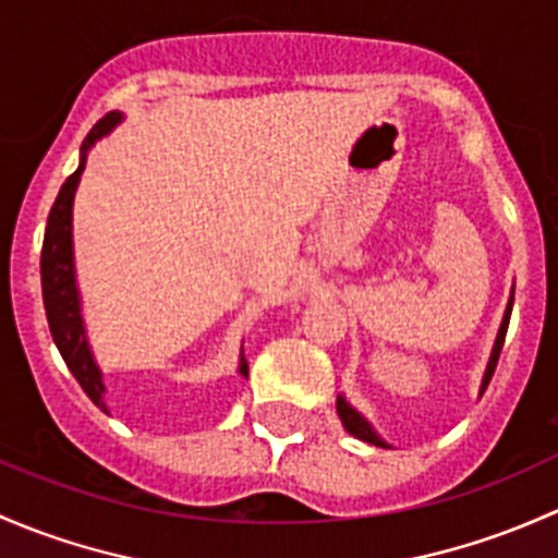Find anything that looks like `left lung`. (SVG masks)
I'll use <instances>...</instances> for the list:
<instances>
[{
    "label": "left lung",
    "mask_w": 558,
    "mask_h": 558,
    "mask_svg": "<svg viewBox=\"0 0 558 558\" xmlns=\"http://www.w3.org/2000/svg\"><path fill=\"white\" fill-rule=\"evenodd\" d=\"M510 312H513V295H510L508 308H505V317H502V325H499L497 341H494V349H492L489 365H486L484 381H481V392H486V387H489V381H492V376H494V367H497L499 352H502V343H505V332H508ZM336 411H338V416H341V424H343V427H347V433H349V435H354V438L365 440V444H373V446H381V449H389V444H384V440L378 438V433H376V429L371 427V422H367V418L363 416V413L354 411V408L347 403V398H343V395H338V400H336Z\"/></svg>",
    "instance_id": "obj_1"
}]
</instances>
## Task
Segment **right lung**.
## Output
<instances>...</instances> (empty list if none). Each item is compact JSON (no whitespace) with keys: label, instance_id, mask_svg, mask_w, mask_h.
Here are the masks:
<instances>
[{"label":"right lung","instance_id":"add662e5","mask_svg":"<svg viewBox=\"0 0 558 558\" xmlns=\"http://www.w3.org/2000/svg\"><path fill=\"white\" fill-rule=\"evenodd\" d=\"M123 120L120 112H109L99 123L90 129V134L85 136L83 147H80V166L74 174L66 177V182L61 185L59 195H56V204L48 215V228H45V241H43V260H39V274H43V301H45V314H48L50 336H53L56 347H59L61 357L72 376L77 378V384L83 387V392L94 400L101 411H107L105 403V381H101V371L96 365L94 352L88 347V336H85V322L83 312H80V290H77V277H74V250H72V204H74V191L80 185V174L85 169V158L88 150L107 136L114 125ZM239 373L246 376V363H244V349H241V363Z\"/></svg>","mask_w":558,"mask_h":558}]
</instances>
